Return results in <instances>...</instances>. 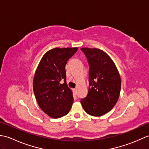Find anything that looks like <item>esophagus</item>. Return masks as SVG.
Returning <instances> with one entry per match:
<instances>
[{"instance_id":"esophagus-1","label":"esophagus","mask_w":149,"mask_h":149,"mask_svg":"<svg viewBox=\"0 0 149 149\" xmlns=\"http://www.w3.org/2000/svg\"><path fill=\"white\" fill-rule=\"evenodd\" d=\"M73 93H74V95H76V89H75V88L73 89Z\"/></svg>"}]
</instances>
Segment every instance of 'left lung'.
Instances as JSON below:
<instances>
[{"label":"left lung","instance_id":"left-lung-1","mask_svg":"<svg viewBox=\"0 0 149 149\" xmlns=\"http://www.w3.org/2000/svg\"><path fill=\"white\" fill-rule=\"evenodd\" d=\"M89 65V89L81 100L83 109L94 116L105 115L117 102L121 89V79L115 63L103 50L81 48Z\"/></svg>","mask_w":149,"mask_h":149}]
</instances>
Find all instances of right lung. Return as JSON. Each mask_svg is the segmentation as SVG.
Segmentation results:
<instances>
[{
    "label": "right lung",
    "mask_w": 149,
    "mask_h": 149,
    "mask_svg": "<svg viewBox=\"0 0 149 149\" xmlns=\"http://www.w3.org/2000/svg\"><path fill=\"white\" fill-rule=\"evenodd\" d=\"M77 50V47L50 50L37 67L33 79L34 93L41 109L51 118H61L71 109L74 97L66 84L65 66Z\"/></svg>",
    "instance_id": "add662e5"
}]
</instances>
